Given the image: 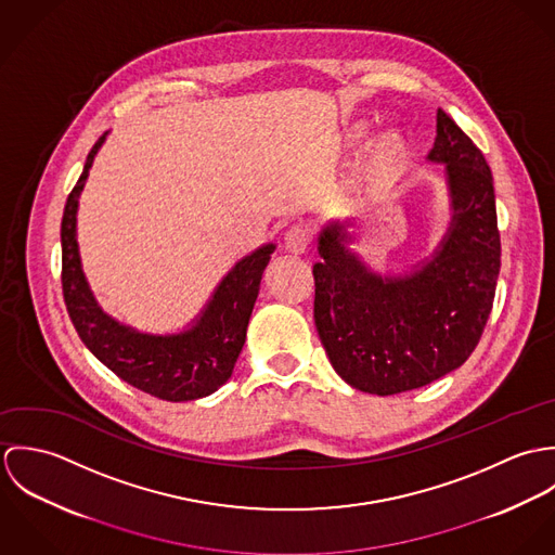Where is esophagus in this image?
Listing matches in <instances>:
<instances>
[{
    "mask_svg": "<svg viewBox=\"0 0 555 555\" xmlns=\"http://www.w3.org/2000/svg\"><path fill=\"white\" fill-rule=\"evenodd\" d=\"M310 243H312V233L308 227L304 224H295L286 231L284 235V245L288 251L293 254H306L310 249Z\"/></svg>",
    "mask_w": 555,
    "mask_h": 555,
    "instance_id": "obj_1",
    "label": "esophagus"
}]
</instances>
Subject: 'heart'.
<instances>
[{
    "label": "heart",
    "mask_w": 555,
    "mask_h": 555,
    "mask_svg": "<svg viewBox=\"0 0 555 555\" xmlns=\"http://www.w3.org/2000/svg\"><path fill=\"white\" fill-rule=\"evenodd\" d=\"M363 134L365 130L361 126L348 130V134H344V145L348 147L357 145L363 139ZM399 154H401V143L396 134H383L378 141H374L361 175L363 192L367 198L383 201L389 196L399 172Z\"/></svg>",
    "instance_id": "b5f03b06"
}]
</instances>
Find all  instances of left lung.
I'll list each match as a JSON object with an SVG mask.
<instances>
[{"instance_id":"8db88e82","label":"left lung","mask_w":555,"mask_h":555,"mask_svg":"<svg viewBox=\"0 0 555 555\" xmlns=\"http://www.w3.org/2000/svg\"><path fill=\"white\" fill-rule=\"evenodd\" d=\"M427 159L442 164L444 235L401 271L374 269L346 220L317 238L314 320L337 376L372 396L421 389L462 367L480 339L500 273V233L489 164L438 108Z\"/></svg>"}]
</instances>
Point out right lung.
<instances>
[{"instance_id":"right-lung-1","label":"right lung","mask_w":555,"mask_h":555,"mask_svg":"<svg viewBox=\"0 0 555 555\" xmlns=\"http://www.w3.org/2000/svg\"><path fill=\"white\" fill-rule=\"evenodd\" d=\"M106 137L91 147L64 209L62 286L68 314L89 352L128 385L166 401L211 396L233 376L275 243H262L237 260L203 310L179 331L147 333L106 314L85 278L77 241L80 192Z\"/></svg>"}]
</instances>
